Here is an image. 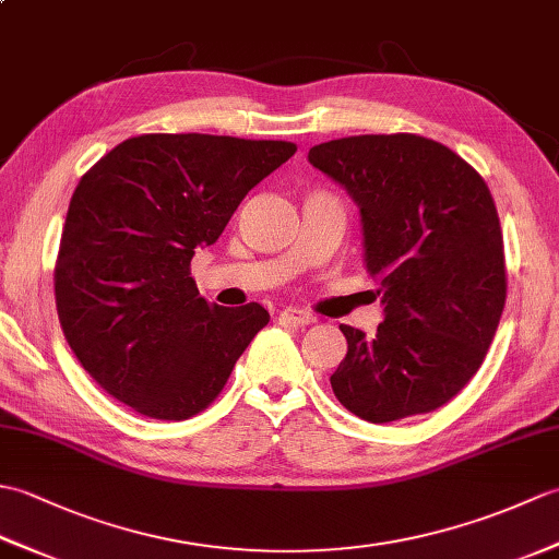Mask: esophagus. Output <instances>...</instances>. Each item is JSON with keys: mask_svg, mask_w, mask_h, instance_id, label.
<instances>
[{"mask_svg": "<svg viewBox=\"0 0 559 559\" xmlns=\"http://www.w3.org/2000/svg\"><path fill=\"white\" fill-rule=\"evenodd\" d=\"M278 322L288 326H305V324H312L314 317L305 310H293V307H288V310H283L278 314Z\"/></svg>", "mask_w": 559, "mask_h": 559, "instance_id": "1", "label": "esophagus"}]
</instances>
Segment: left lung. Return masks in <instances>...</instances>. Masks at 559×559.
<instances>
[{"label": "left lung", "instance_id": "obj_1", "mask_svg": "<svg viewBox=\"0 0 559 559\" xmlns=\"http://www.w3.org/2000/svg\"><path fill=\"white\" fill-rule=\"evenodd\" d=\"M360 206L365 269L382 286L374 336L341 324L348 353L331 389L367 423L430 413L471 382L507 300L500 218L488 185L418 134H362L310 148Z\"/></svg>", "mask_w": 559, "mask_h": 559}]
</instances>
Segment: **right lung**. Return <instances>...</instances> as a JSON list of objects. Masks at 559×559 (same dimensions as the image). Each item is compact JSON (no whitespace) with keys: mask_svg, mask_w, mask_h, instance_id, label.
Wrapping results in <instances>:
<instances>
[{"mask_svg":"<svg viewBox=\"0 0 559 559\" xmlns=\"http://www.w3.org/2000/svg\"><path fill=\"white\" fill-rule=\"evenodd\" d=\"M295 151L290 141L141 134L81 177L55 300L69 348L112 399L156 420H187L216 401L269 312L204 300L189 264Z\"/></svg>","mask_w":559,"mask_h":559,"instance_id":"right-lung-1","label":"right lung"}]
</instances>
